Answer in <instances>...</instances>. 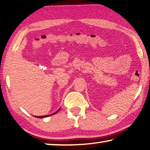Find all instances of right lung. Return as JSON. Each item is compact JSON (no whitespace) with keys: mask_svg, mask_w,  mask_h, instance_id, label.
Returning <instances> with one entry per match:
<instances>
[{"mask_svg":"<svg viewBox=\"0 0 150 150\" xmlns=\"http://www.w3.org/2000/svg\"><path fill=\"white\" fill-rule=\"evenodd\" d=\"M59 110H57V112H55V113H53V114H50V115H44V116H36V117H38V118H43V117H47V116H50V115H53V114H55L56 113H57L58 112V111Z\"/></svg>","mask_w":150,"mask_h":150,"instance_id":"right-lung-1","label":"right lung"}]
</instances>
